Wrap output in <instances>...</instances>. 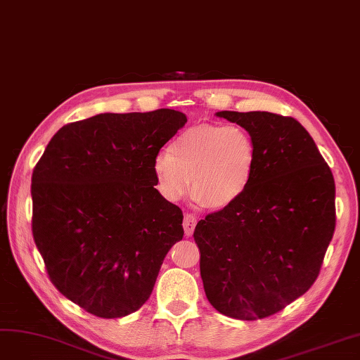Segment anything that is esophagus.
I'll use <instances>...</instances> for the list:
<instances>
[{"label": "esophagus", "mask_w": 360, "mask_h": 360, "mask_svg": "<svg viewBox=\"0 0 360 360\" xmlns=\"http://www.w3.org/2000/svg\"><path fill=\"white\" fill-rule=\"evenodd\" d=\"M197 224V218L193 215V214H185L184 215V230H185V235L187 236H191L193 231H194V227Z\"/></svg>", "instance_id": "34e87169"}]
</instances>
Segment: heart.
I'll return each instance as SVG.
<instances>
[{"instance_id": "b5f03b06", "label": "heart", "mask_w": 360, "mask_h": 360, "mask_svg": "<svg viewBox=\"0 0 360 360\" xmlns=\"http://www.w3.org/2000/svg\"><path fill=\"white\" fill-rule=\"evenodd\" d=\"M257 163L256 142L240 125L199 124L182 131L154 160L158 191L178 200L190 188L197 203L219 211L250 187Z\"/></svg>"}]
</instances>
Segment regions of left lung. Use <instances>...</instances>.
Masks as SVG:
<instances>
[{"mask_svg": "<svg viewBox=\"0 0 360 360\" xmlns=\"http://www.w3.org/2000/svg\"><path fill=\"white\" fill-rule=\"evenodd\" d=\"M254 137L257 163L238 202L194 230L211 305L227 317H269L317 280L335 231V181L309 133L271 112H217Z\"/></svg>", "mask_w": 360, "mask_h": 360, "instance_id": "obj_1", "label": "left lung"}]
</instances>
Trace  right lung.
Returning <instances> with one entry per match:
<instances>
[{"instance_id":"obj_1","label":"right lung","mask_w":360,"mask_h":360,"mask_svg":"<svg viewBox=\"0 0 360 360\" xmlns=\"http://www.w3.org/2000/svg\"><path fill=\"white\" fill-rule=\"evenodd\" d=\"M187 122L182 112L100 113L64 125L32 170V236L52 284L101 319L141 308L182 239L154 160Z\"/></svg>"}]
</instances>
